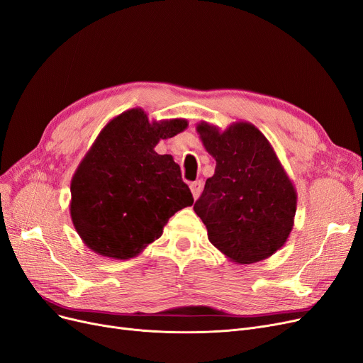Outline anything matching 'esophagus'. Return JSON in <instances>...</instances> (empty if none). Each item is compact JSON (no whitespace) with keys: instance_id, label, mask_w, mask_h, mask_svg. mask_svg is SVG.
Instances as JSON below:
<instances>
[{"instance_id":"obj_1","label":"esophagus","mask_w":363,"mask_h":363,"mask_svg":"<svg viewBox=\"0 0 363 363\" xmlns=\"http://www.w3.org/2000/svg\"><path fill=\"white\" fill-rule=\"evenodd\" d=\"M191 188V193H193V197L197 200L201 194V190H203V182L201 181H196V182H191L190 185Z\"/></svg>"}]
</instances>
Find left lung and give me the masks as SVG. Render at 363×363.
<instances>
[{
    "instance_id": "obj_1",
    "label": "left lung",
    "mask_w": 363,
    "mask_h": 363,
    "mask_svg": "<svg viewBox=\"0 0 363 363\" xmlns=\"http://www.w3.org/2000/svg\"><path fill=\"white\" fill-rule=\"evenodd\" d=\"M196 130L216 162L194 204L209 242L238 264L270 258L286 243L296 212L295 185L270 140L247 121L225 130L200 121Z\"/></svg>"
}]
</instances>
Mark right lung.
I'll return each instance as SVG.
<instances>
[{
    "label": "right lung",
    "mask_w": 363,
    "mask_h": 363,
    "mask_svg": "<svg viewBox=\"0 0 363 363\" xmlns=\"http://www.w3.org/2000/svg\"><path fill=\"white\" fill-rule=\"evenodd\" d=\"M186 128L185 118L150 121L143 108L105 124L71 181L72 224L94 254L138 257L160 238L172 215L194 203L173 157L154 151Z\"/></svg>",
    "instance_id": "obj_1"
}]
</instances>
